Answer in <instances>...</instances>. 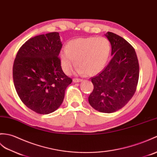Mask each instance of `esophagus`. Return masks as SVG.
I'll list each match as a JSON object with an SVG mask.
<instances>
[{
    "instance_id": "esophagus-1",
    "label": "esophagus",
    "mask_w": 157,
    "mask_h": 157,
    "mask_svg": "<svg viewBox=\"0 0 157 157\" xmlns=\"http://www.w3.org/2000/svg\"><path fill=\"white\" fill-rule=\"evenodd\" d=\"M73 81H74V83H78V82H82V79H79V78H74V79H73Z\"/></svg>"
}]
</instances>
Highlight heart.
Masks as SVG:
<instances>
[{
    "label": "heart",
    "instance_id": "obj_1",
    "mask_svg": "<svg viewBox=\"0 0 157 157\" xmlns=\"http://www.w3.org/2000/svg\"><path fill=\"white\" fill-rule=\"evenodd\" d=\"M110 43L104 37L78 38L69 41L65 50L59 55L61 67L70 74L75 66L78 72L89 76L95 75L103 70L110 53Z\"/></svg>",
    "mask_w": 157,
    "mask_h": 157
}]
</instances>
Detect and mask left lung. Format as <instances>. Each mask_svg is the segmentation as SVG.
Wrapping results in <instances>:
<instances>
[{
	"mask_svg": "<svg viewBox=\"0 0 157 157\" xmlns=\"http://www.w3.org/2000/svg\"><path fill=\"white\" fill-rule=\"evenodd\" d=\"M112 58L104 70L91 78L94 90L88 97L95 110L112 113L123 108L134 96L139 78L135 49L120 36L108 32Z\"/></svg>",
	"mask_w": 157,
	"mask_h": 157,
	"instance_id": "8db88e82",
	"label": "left lung"
}]
</instances>
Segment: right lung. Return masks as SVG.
Returning a JSON list of instances; mask_svg holds the SVG:
<instances>
[{
  "instance_id": "1",
  "label": "right lung",
  "mask_w": 157,
  "mask_h": 157,
  "mask_svg": "<svg viewBox=\"0 0 157 157\" xmlns=\"http://www.w3.org/2000/svg\"><path fill=\"white\" fill-rule=\"evenodd\" d=\"M62 47L59 33L29 39L18 51L13 76L17 93L23 103L40 114L56 110L72 82L65 75L58 57Z\"/></svg>"
}]
</instances>
